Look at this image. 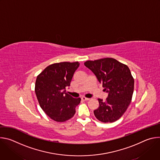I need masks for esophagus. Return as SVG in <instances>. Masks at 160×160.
<instances>
[{
    "mask_svg": "<svg viewBox=\"0 0 160 160\" xmlns=\"http://www.w3.org/2000/svg\"><path fill=\"white\" fill-rule=\"evenodd\" d=\"M82 99L83 101H88V100H89V98H85V97H82Z\"/></svg>",
    "mask_w": 160,
    "mask_h": 160,
    "instance_id": "1",
    "label": "esophagus"
}]
</instances>
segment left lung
<instances>
[{"label": "left lung", "mask_w": 160, "mask_h": 160, "mask_svg": "<svg viewBox=\"0 0 160 160\" xmlns=\"http://www.w3.org/2000/svg\"><path fill=\"white\" fill-rule=\"evenodd\" d=\"M84 64L93 72L108 94L106 101L98 99L99 106L94 111L95 117L104 123L118 120L128 108L133 92L134 80L128 67L108 58L87 61Z\"/></svg>", "instance_id": "left-lung-1"}]
</instances>
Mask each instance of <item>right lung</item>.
<instances>
[{"label": "right lung", "mask_w": 160, "mask_h": 160, "mask_svg": "<svg viewBox=\"0 0 160 160\" xmlns=\"http://www.w3.org/2000/svg\"><path fill=\"white\" fill-rule=\"evenodd\" d=\"M79 65L78 62L54 63L45 68L37 77L35 91L39 104L56 122H64L72 118L80 102V98H73L66 90Z\"/></svg>", "instance_id": "obj_1"}]
</instances>
